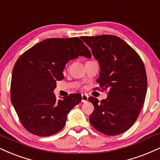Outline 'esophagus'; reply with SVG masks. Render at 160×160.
Returning <instances> with one entry per match:
<instances>
[{"mask_svg":"<svg viewBox=\"0 0 160 160\" xmlns=\"http://www.w3.org/2000/svg\"><path fill=\"white\" fill-rule=\"evenodd\" d=\"M88 95H86V94H82L81 99H82V103H86V102H87L88 101Z\"/></svg>","mask_w":160,"mask_h":160,"instance_id":"obj_1","label":"esophagus"}]
</instances>
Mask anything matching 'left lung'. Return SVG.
<instances>
[{
  "mask_svg": "<svg viewBox=\"0 0 160 160\" xmlns=\"http://www.w3.org/2000/svg\"><path fill=\"white\" fill-rule=\"evenodd\" d=\"M80 38L91 48L99 62L101 71L97 82L100 88L108 89L106 99L88 98L94 105L89 122L101 133L118 135L131 128L143 107L147 93L145 65L135 50L117 36Z\"/></svg>",
  "mask_w": 160,
  "mask_h": 160,
  "instance_id": "8db88e82",
  "label": "left lung"
}]
</instances>
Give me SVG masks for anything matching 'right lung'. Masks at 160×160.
<instances>
[{"label":"right lung","mask_w":160,"mask_h":160,"mask_svg":"<svg viewBox=\"0 0 160 160\" xmlns=\"http://www.w3.org/2000/svg\"><path fill=\"white\" fill-rule=\"evenodd\" d=\"M90 58L91 53L78 37L47 38L19 57L12 70L10 98L23 127L38 136H49L65 126L67 115L81 101L70 94L57 100L53 93L70 59Z\"/></svg>","instance_id":"1"}]
</instances>
